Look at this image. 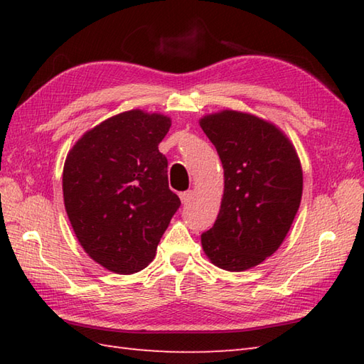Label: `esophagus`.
Listing matches in <instances>:
<instances>
[{
  "label": "esophagus",
  "instance_id": "esophagus-1",
  "mask_svg": "<svg viewBox=\"0 0 364 364\" xmlns=\"http://www.w3.org/2000/svg\"><path fill=\"white\" fill-rule=\"evenodd\" d=\"M192 197H194V191H186V192H181V194H180V198H181L183 203L191 202Z\"/></svg>",
  "mask_w": 364,
  "mask_h": 364
}]
</instances>
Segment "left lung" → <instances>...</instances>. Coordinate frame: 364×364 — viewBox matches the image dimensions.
Wrapping results in <instances>:
<instances>
[{
	"instance_id": "1",
	"label": "left lung",
	"mask_w": 364,
	"mask_h": 364,
	"mask_svg": "<svg viewBox=\"0 0 364 364\" xmlns=\"http://www.w3.org/2000/svg\"><path fill=\"white\" fill-rule=\"evenodd\" d=\"M200 127L219 153L223 197L218 220L202 235L213 264L230 272L275 253L300 206L304 175L291 141L257 115L222 111Z\"/></svg>"
}]
</instances>
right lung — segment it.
I'll list each match as a JSON object with an SVG mask.
<instances>
[{
  "instance_id": "1",
  "label": "right lung",
  "mask_w": 364,
  "mask_h": 364,
  "mask_svg": "<svg viewBox=\"0 0 364 364\" xmlns=\"http://www.w3.org/2000/svg\"><path fill=\"white\" fill-rule=\"evenodd\" d=\"M172 125L162 114L133 109L87 131L68 151L63 191L76 237L115 274L149 266L181 202L168 189L158 150Z\"/></svg>"
}]
</instances>
